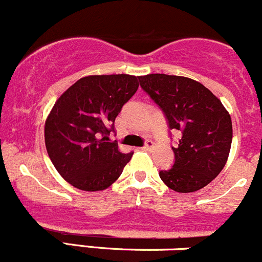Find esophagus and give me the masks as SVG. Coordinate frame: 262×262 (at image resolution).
<instances>
[{
    "label": "esophagus",
    "mask_w": 262,
    "mask_h": 262,
    "mask_svg": "<svg viewBox=\"0 0 262 262\" xmlns=\"http://www.w3.org/2000/svg\"><path fill=\"white\" fill-rule=\"evenodd\" d=\"M152 148H154V143H152V140H148L145 143V145L143 146V150H145V151H150V150H151Z\"/></svg>",
    "instance_id": "34e87169"
}]
</instances>
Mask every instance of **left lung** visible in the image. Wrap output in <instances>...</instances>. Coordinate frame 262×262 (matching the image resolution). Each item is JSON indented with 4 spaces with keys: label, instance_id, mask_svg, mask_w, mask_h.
<instances>
[{
    "label": "left lung",
    "instance_id": "8db88e82",
    "mask_svg": "<svg viewBox=\"0 0 262 262\" xmlns=\"http://www.w3.org/2000/svg\"><path fill=\"white\" fill-rule=\"evenodd\" d=\"M140 86L161 108L170 129L181 132L175 164L159 172L167 187L181 193L203 188L223 170L229 156L233 127L221 100L197 81L149 74Z\"/></svg>",
    "mask_w": 262,
    "mask_h": 262
}]
</instances>
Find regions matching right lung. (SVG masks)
I'll use <instances>...</instances> for the list:
<instances>
[{
  "label": "right lung",
  "instance_id": "obj_1",
  "mask_svg": "<svg viewBox=\"0 0 262 262\" xmlns=\"http://www.w3.org/2000/svg\"><path fill=\"white\" fill-rule=\"evenodd\" d=\"M138 87L132 75H91L55 102L45 121V146L55 169L74 187L102 191L121 176L133 152L123 154L108 137Z\"/></svg>",
  "mask_w": 262,
  "mask_h": 262
}]
</instances>
